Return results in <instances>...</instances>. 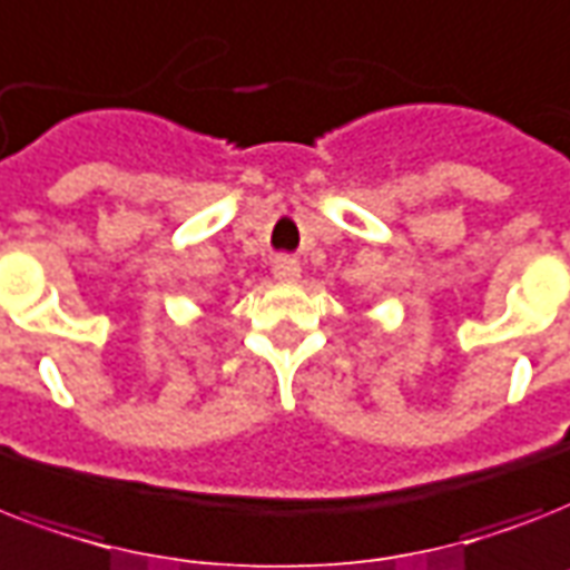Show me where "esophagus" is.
<instances>
[{
    "instance_id": "1",
    "label": "esophagus",
    "mask_w": 570,
    "mask_h": 570,
    "mask_svg": "<svg viewBox=\"0 0 570 570\" xmlns=\"http://www.w3.org/2000/svg\"><path fill=\"white\" fill-rule=\"evenodd\" d=\"M272 275H275V281H281V284H295V281L302 277V266H298L293 257H277L275 266H272Z\"/></svg>"
}]
</instances>
